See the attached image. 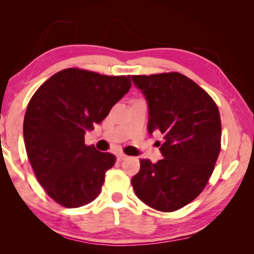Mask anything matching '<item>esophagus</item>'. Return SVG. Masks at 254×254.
I'll return each mask as SVG.
<instances>
[{
    "mask_svg": "<svg viewBox=\"0 0 254 254\" xmlns=\"http://www.w3.org/2000/svg\"><path fill=\"white\" fill-rule=\"evenodd\" d=\"M117 158H118L119 161H123V160H126L127 157L126 156V154H123V153H119L118 156H117Z\"/></svg>",
    "mask_w": 254,
    "mask_h": 254,
    "instance_id": "esophagus-1",
    "label": "esophagus"
}]
</instances>
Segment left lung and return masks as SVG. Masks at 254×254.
I'll return each mask as SVG.
<instances>
[{"mask_svg": "<svg viewBox=\"0 0 254 254\" xmlns=\"http://www.w3.org/2000/svg\"><path fill=\"white\" fill-rule=\"evenodd\" d=\"M149 109L148 132L163 159H141L131 179L140 200L161 212H174L194 200L207 184L221 149L217 105L195 81L179 72L132 76Z\"/></svg>", "mask_w": 254, "mask_h": 254, "instance_id": "8db88e82", "label": "left lung"}]
</instances>
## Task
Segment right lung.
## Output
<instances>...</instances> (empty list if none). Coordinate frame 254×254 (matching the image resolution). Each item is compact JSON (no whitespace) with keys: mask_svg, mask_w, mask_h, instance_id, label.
Instances as JSON below:
<instances>
[{"mask_svg":"<svg viewBox=\"0 0 254 254\" xmlns=\"http://www.w3.org/2000/svg\"><path fill=\"white\" fill-rule=\"evenodd\" d=\"M130 88V76L68 68L46 80L30 100L23 121L25 150L38 182L58 204L80 207L101 194L117 158L86 145L84 136Z\"/></svg>","mask_w":254,"mask_h":254,"instance_id":"obj_1","label":"right lung"}]
</instances>
